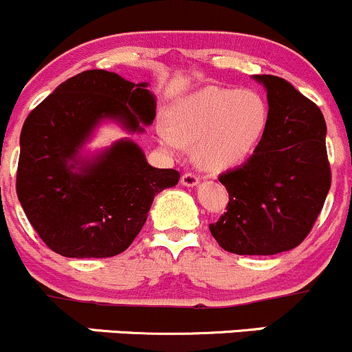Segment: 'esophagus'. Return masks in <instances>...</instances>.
Listing matches in <instances>:
<instances>
[{
  "instance_id": "1",
  "label": "esophagus",
  "mask_w": 352,
  "mask_h": 352,
  "mask_svg": "<svg viewBox=\"0 0 352 352\" xmlns=\"http://www.w3.org/2000/svg\"><path fill=\"white\" fill-rule=\"evenodd\" d=\"M198 176L193 175V173H184L183 176H181V184L183 186H195V184H198Z\"/></svg>"
}]
</instances>
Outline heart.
Segmentation results:
<instances>
[{"mask_svg": "<svg viewBox=\"0 0 352 352\" xmlns=\"http://www.w3.org/2000/svg\"><path fill=\"white\" fill-rule=\"evenodd\" d=\"M169 126L159 140L173 154L198 141V162L210 171L241 164L258 147L269 123L262 94L250 89L208 85L184 96L169 109Z\"/></svg>", "mask_w": 352, "mask_h": 352, "instance_id": "b5f03b06", "label": "heart"}]
</instances>
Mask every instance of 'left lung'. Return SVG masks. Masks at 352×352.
Listing matches in <instances>:
<instances>
[{"label": "left lung", "instance_id": "left-lung-1", "mask_svg": "<svg viewBox=\"0 0 352 352\" xmlns=\"http://www.w3.org/2000/svg\"><path fill=\"white\" fill-rule=\"evenodd\" d=\"M267 90L269 123L252 157L222 173L228 212L208 226L226 252L276 255L301 245L330 190L327 124L287 80L253 75Z\"/></svg>", "mask_w": 352, "mask_h": 352}]
</instances>
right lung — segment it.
I'll return each mask as SVG.
<instances>
[{"mask_svg": "<svg viewBox=\"0 0 352 352\" xmlns=\"http://www.w3.org/2000/svg\"><path fill=\"white\" fill-rule=\"evenodd\" d=\"M154 118L155 97L147 83L106 69L72 76L27 116L16 195L53 252L68 258H107L133 243L154 197L177 184L179 173L152 168L128 138L92 157H82L80 151L102 120L142 133Z\"/></svg>", "mask_w": 352, "mask_h": 352, "instance_id": "right-lung-1", "label": "right lung"}]
</instances>
